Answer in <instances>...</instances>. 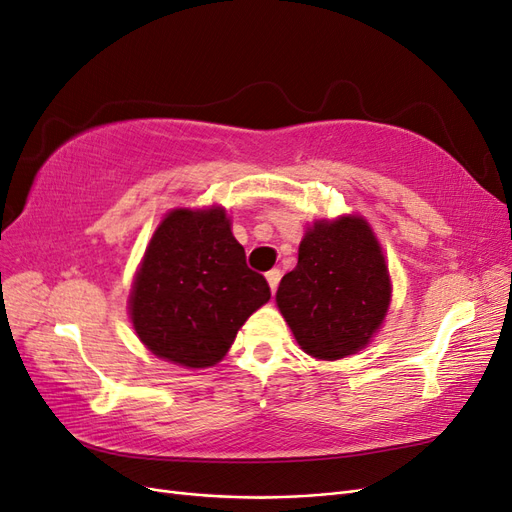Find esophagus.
<instances>
[{"label": "esophagus", "instance_id": "esophagus-1", "mask_svg": "<svg viewBox=\"0 0 512 512\" xmlns=\"http://www.w3.org/2000/svg\"><path fill=\"white\" fill-rule=\"evenodd\" d=\"M280 280H282V271H280V269H271V271L267 273V282H269V288H271L273 294H275L277 286H280Z\"/></svg>", "mask_w": 512, "mask_h": 512}]
</instances>
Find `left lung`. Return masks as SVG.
Instances as JSON below:
<instances>
[{
	"label": "left lung",
	"instance_id": "8db88e82",
	"mask_svg": "<svg viewBox=\"0 0 512 512\" xmlns=\"http://www.w3.org/2000/svg\"><path fill=\"white\" fill-rule=\"evenodd\" d=\"M275 301L309 356L335 361L365 348L391 303V277L374 230L359 215L314 222Z\"/></svg>",
	"mask_w": 512,
	"mask_h": 512
}]
</instances>
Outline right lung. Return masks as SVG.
I'll list each match as a JSON object with an SVG mask.
<instances>
[{"label": "right lung", "instance_id": "right-lung-1", "mask_svg": "<svg viewBox=\"0 0 512 512\" xmlns=\"http://www.w3.org/2000/svg\"><path fill=\"white\" fill-rule=\"evenodd\" d=\"M271 299L265 277L245 265L222 207L175 209L153 232L130 292L138 339L164 361L211 367L237 331Z\"/></svg>", "mask_w": 512, "mask_h": 512}]
</instances>
